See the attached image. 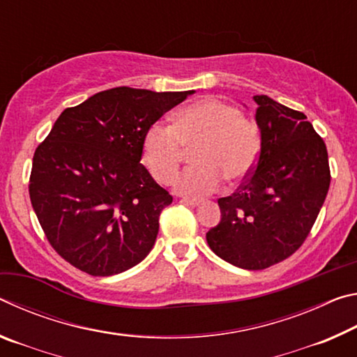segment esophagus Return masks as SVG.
I'll return each instance as SVG.
<instances>
[{
  "instance_id": "34e87169",
  "label": "esophagus",
  "mask_w": 357,
  "mask_h": 357,
  "mask_svg": "<svg viewBox=\"0 0 357 357\" xmlns=\"http://www.w3.org/2000/svg\"><path fill=\"white\" fill-rule=\"evenodd\" d=\"M181 203L184 204H189V206H198V204H202L200 198H189V197H181Z\"/></svg>"
}]
</instances>
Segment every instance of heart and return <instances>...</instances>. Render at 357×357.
<instances>
[{
	"instance_id": "heart-1",
	"label": "heart",
	"mask_w": 357,
	"mask_h": 357,
	"mask_svg": "<svg viewBox=\"0 0 357 357\" xmlns=\"http://www.w3.org/2000/svg\"><path fill=\"white\" fill-rule=\"evenodd\" d=\"M192 151V165L174 179V189L185 195H206L219 189L223 179L243 183L257 165L261 135L253 121L238 107L206 98L181 107L173 124L155 123L143 138V164L157 183L167 184Z\"/></svg>"
}]
</instances>
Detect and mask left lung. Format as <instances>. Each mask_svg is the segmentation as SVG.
<instances>
[{"label":"left lung","mask_w":357,"mask_h":357,"mask_svg":"<svg viewBox=\"0 0 357 357\" xmlns=\"http://www.w3.org/2000/svg\"><path fill=\"white\" fill-rule=\"evenodd\" d=\"M261 148L245 183L217 200L222 219L206 233L217 257L259 271L299 249L331 184L328 149L304 113L253 96Z\"/></svg>","instance_id":"8db88e82"}]
</instances>
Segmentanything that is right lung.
I'll list each match as a JSON object with an SVG mask.
<instances>
[{
	"mask_svg": "<svg viewBox=\"0 0 357 357\" xmlns=\"http://www.w3.org/2000/svg\"><path fill=\"white\" fill-rule=\"evenodd\" d=\"M190 94L119 86L59 114L34 153L29 198L66 261L107 277L146 258L173 197L140 164L143 138Z\"/></svg>",
	"mask_w": 357,
	"mask_h": 357,
	"instance_id": "right-lung-1",
	"label": "right lung"
}]
</instances>
